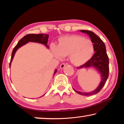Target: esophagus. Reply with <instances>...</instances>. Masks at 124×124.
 I'll use <instances>...</instances> for the list:
<instances>
[{
	"mask_svg": "<svg viewBox=\"0 0 124 124\" xmlns=\"http://www.w3.org/2000/svg\"><path fill=\"white\" fill-rule=\"evenodd\" d=\"M66 66V64L64 63H62L60 65V68L61 69H63L64 68V67Z\"/></svg>",
	"mask_w": 124,
	"mask_h": 124,
	"instance_id": "obj_1",
	"label": "esophagus"
}]
</instances>
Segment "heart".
<instances>
[{
    "label": "heart",
    "mask_w": 124,
    "mask_h": 124,
    "mask_svg": "<svg viewBox=\"0 0 124 124\" xmlns=\"http://www.w3.org/2000/svg\"><path fill=\"white\" fill-rule=\"evenodd\" d=\"M52 51L56 57L70 56V62L75 66H81L92 57L94 52L93 43L79 35L61 38L57 47H52Z\"/></svg>",
    "instance_id": "heart-1"
}]
</instances>
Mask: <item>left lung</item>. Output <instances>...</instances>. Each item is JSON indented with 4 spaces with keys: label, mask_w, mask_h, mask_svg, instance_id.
Here are the masks:
<instances>
[{
    "label": "left lung",
    "mask_w": 124,
    "mask_h": 124,
    "mask_svg": "<svg viewBox=\"0 0 124 124\" xmlns=\"http://www.w3.org/2000/svg\"><path fill=\"white\" fill-rule=\"evenodd\" d=\"M80 32L86 33L89 35L91 38V41L93 43L94 45V54L91 59L86 62L82 66L78 67V69L82 68H87V67H94L101 73V81L100 85L95 90L85 93L78 91L73 89L74 91L78 93L83 96H90L95 95L99 92L102 87L106 84L109 76V58L107 54L106 45L103 42L101 39L100 38L97 36L93 32L88 30H80Z\"/></svg>",
    "instance_id": "left-lung-1"
}]
</instances>
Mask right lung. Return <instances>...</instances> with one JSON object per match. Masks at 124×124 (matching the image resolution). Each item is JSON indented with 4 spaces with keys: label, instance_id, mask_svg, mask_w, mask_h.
Returning <instances> with one entry per match:
<instances>
[{
    "label": "right lung",
    "instance_id": "right-lung-1",
    "mask_svg": "<svg viewBox=\"0 0 124 124\" xmlns=\"http://www.w3.org/2000/svg\"><path fill=\"white\" fill-rule=\"evenodd\" d=\"M48 39H49V35L45 34H29L26 35H25L22 38L18 41L15 47H14L12 51V54H11V60H10L9 67L10 68L11 64L12 61L13 60V58L14 57L15 54L17 50H18V48L21 47L22 46L24 45L27 44L28 42H35V43H38L40 44H42L45 45L47 48H49V46H47V41ZM57 72V70H55L54 72V75L55 73Z\"/></svg>",
    "mask_w": 124,
    "mask_h": 124
}]
</instances>
